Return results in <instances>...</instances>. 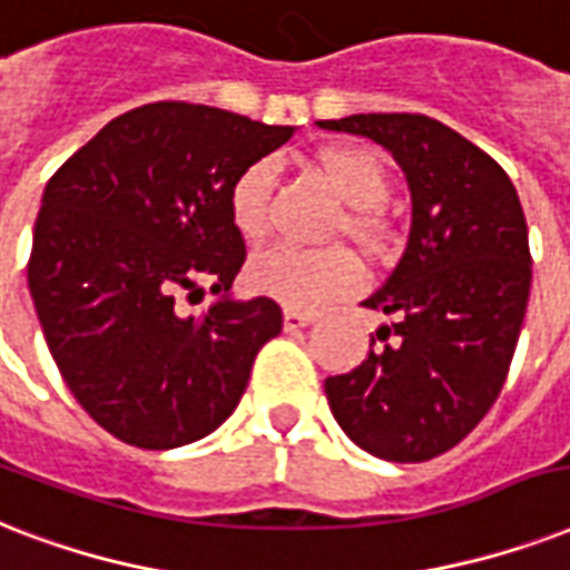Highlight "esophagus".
Here are the masks:
<instances>
[{
    "label": "esophagus",
    "instance_id": "34e87169",
    "mask_svg": "<svg viewBox=\"0 0 570 570\" xmlns=\"http://www.w3.org/2000/svg\"><path fill=\"white\" fill-rule=\"evenodd\" d=\"M317 317L312 315V312H297V308H288V312H285V330H306V326H312L315 324Z\"/></svg>",
    "mask_w": 570,
    "mask_h": 570
}]
</instances>
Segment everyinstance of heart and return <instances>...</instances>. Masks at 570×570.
<instances>
[{
  "mask_svg": "<svg viewBox=\"0 0 570 570\" xmlns=\"http://www.w3.org/2000/svg\"><path fill=\"white\" fill-rule=\"evenodd\" d=\"M321 169L335 193L356 207L347 216L351 235L374 240L381 235V219L374 210L386 202L390 193V175L381 157L368 148L338 145L321 154ZM271 189L273 163L258 160L240 171V178L228 193V214L246 240L264 237L271 225ZM363 282V264L342 246L306 249V246L279 244L255 255V262L249 264V285L264 297L279 299L282 306L291 308H321L333 299L354 294Z\"/></svg>",
  "mask_w": 570,
  "mask_h": 570,
  "instance_id": "b5f03b06",
  "label": "heart"
}]
</instances>
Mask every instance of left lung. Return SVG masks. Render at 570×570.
Returning <instances> with one entry per match:
<instances>
[{"label":"left lung","mask_w":570,"mask_h":570,"mask_svg":"<svg viewBox=\"0 0 570 570\" xmlns=\"http://www.w3.org/2000/svg\"><path fill=\"white\" fill-rule=\"evenodd\" d=\"M317 125L383 145L413 202L407 249L363 299L392 317L377 330L390 345L326 377V401L374 458L431 461L482 422L518 347L532 285L518 189L500 163L428 116L368 112Z\"/></svg>","instance_id":"obj_1"}]
</instances>
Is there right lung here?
<instances>
[{
	"mask_svg": "<svg viewBox=\"0 0 570 570\" xmlns=\"http://www.w3.org/2000/svg\"><path fill=\"white\" fill-rule=\"evenodd\" d=\"M294 127L160 100L112 118L50 178L29 291L88 416L139 449H178L232 416L255 354L282 330L267 297L235 299L246 246L228 214L240 171ZM220 297L205 316L177 297Z\"/></svg>",
	"mask_w": 570,
	"mask_h": 570,
	"instance_id": "right-lung-1",
	"label": "right lung"
}]
</instances>
